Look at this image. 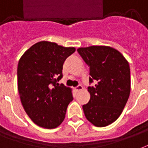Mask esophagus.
<instances>
[{
	"instance_id": "34e87169",
	"label": "esophagus",
	"mask_w": 148,
	"mask_h": 148,
	"mask_svg": "<svg viewBox=\"0 0 148 148\" xmlns=\"http://www.w3.org/2000/svg\"><path fill=\"white\" fill-rule=\"evenodd\" d=\"M82 88H83L82 85H78L77 86V87H76V90H77V92H79V91L82 90Z\"/></svg>"
}]
</instances>
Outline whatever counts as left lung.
I'll return each mask as SVG.
<instances>
[{"label": "left lung", "instance_id": "left-lung-1", "mask_svg": "<svg viewBox=\"0 0 148 148\" xmlns=\"http://www.w3.org/2000/svg\"><path fill=\"white\" fill-rule=\"evenodd\" d=\"M77 52L89 67L90 100L82 106L86 119L97 127L116 121L130 93L129 63L116 49L108 46L79 48Z\"/></svg>", "mask_w": 148, "mask_h": 148}]
</instances>
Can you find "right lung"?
<instances>
[{
    "mask_svg": "<svg viewBox=\"0 0 148 148\" xmlns=\"http://www.w3.org/2000/svg\"><path fill=\"white\" fill-rule=\"evenodd\" d=\"M75 52L49 41L29 48L18 61V90L25 111L35 124L45 129L60 125L65 119L71 89L58 82L66 59Z\"/></svg>",
    "mask_w": 148,
    "mask_h": 148,
    "instance_id": "obj_1",
    "label": "right lung"
}]
</instances>
